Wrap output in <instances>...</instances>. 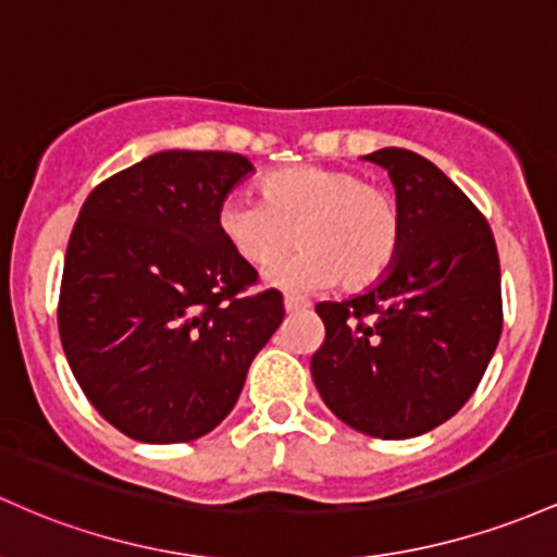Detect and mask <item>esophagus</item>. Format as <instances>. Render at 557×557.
I'll return each mask as SVG.
<instances>
[{
    "label": "esophagus",
    "instance_id": "obj_1",
    "mask_svg": "<svg viewBox=\"0 0 557 557\" xmlns=\"http://www.w3.org/2000/svg\"><path fill=\"white\" fill-rule=\"evenodd\" d=\"M305 308H308V302H305V299L292 297V295L284 297V310L286 312H299V310H305Z\"/></svg>",
    "mask_w": 557,
    "mask_h": 557
}]
</instances>
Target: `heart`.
<instances>
[{
	"label": "heart",
	"instance_id": "1",
	"mask_svg": "<svg viewBox=\"0 0 557 557\" xmlns=\"http://www.w3.org/2000/svg\"><path fill=\"white\" fill-rule=\"evenodd\" d=\"M218 228L249 265L273 268L302 245V252L268 273L292 292L345 289L376 284L395 262L403 239L397 199L352 171L292 165L262 181V199L228 195L218 208Z\"/></svg>",
	"mask_w": 557,
	"mask_h": 557
}]
</instances>
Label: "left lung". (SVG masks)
<instances>
[{
    "mask_svg": "<svg viewBox=\"0 0 557 557\" xmlns=\"http://www.w3.org/2000/svg\"><path fill=\"white\" fill-rule=\"evenodd\" d=\"M389 173L403 239L389 271L360 295L318 302L326 342L310 373L326 408L379 440H410L476 392L503 331L490 223L434 162L410 149L366 154Z\"/></svg>",
    "mask_w": 557,
    "mask_h": 557,
    "instance_id": "8db88e82",
    "label": "left lung"
}]
</instances>
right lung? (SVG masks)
<instances>
[{
  "label": "right lung",
  "instance_id": "add662e5",
  "mask_svg": "<svg viewBox=\"0 0 557 557\" xmlns=\"http://www.w3.org/2000/svg\"><path fill=\"white\" fill-rule=\"evenodd\" d=\"M255 165L234 152L165 149L102 181L67 242L60 339L104 421L136 442L205 436L234 410L249 362L284 321L276 289L218 228Z\"/></svg>",
  "mask_w": 557,
  "mask_h": 557
}]
</instances>
